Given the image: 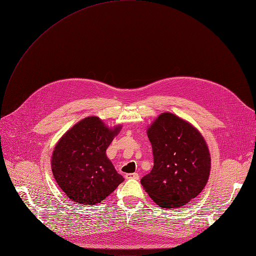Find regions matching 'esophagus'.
Listing matches in <instances>:
<instances>
[{
  "label": "esophagus",
  "instance_id": "34e87169",
  "mask_svg": "<svg viewBox=\"0 0 256 256\" xmlns=\"http://www.w3.org/2000/svg\"><path fill=\"white\" fill-rule=\"evenodd\" d=\"M126 179H134V180H138L140 176L138 173H130V174H126Z\"/></svg>",
  "mask_w": 256,
  "mask_h": 256
}]
</instances>
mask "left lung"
<instances>
[{"label":"left lung","instance_id":"8db88e82","mask_svg":"<svg viewBox=\"0 0 256 256\" xmlns=\"http://www.w3.org/2000/svg\"><path fill=\"white\" fill-rule=\"evenodd\" d=\"M154 166L140 183L162 208H179L206 186L211 168L208 146L191 124L171 112L160 114L146 130Z\"/></svg>","mask_w":256,"mask_h":256}]
</instances>
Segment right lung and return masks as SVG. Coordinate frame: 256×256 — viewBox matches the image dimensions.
<instances>
[{
    "label": "right lung",
    "mask_w": 256,
    "mask_h": 256,
    "mask_svg": "<svg viewBox=\"0 0 256 256\" xmlns=\"http://www.w3.org/2000/svg\"><path fill=\"white\" fill-rule=\"evenodd\" d=\"M120 128L122 126L110 128L100 118L88 116L58 140L51 168L58 186L70 200L96 205L124 182L106 154Z\"/></svg>",
    "instance_id": "obj_1"
}]
</instances>
